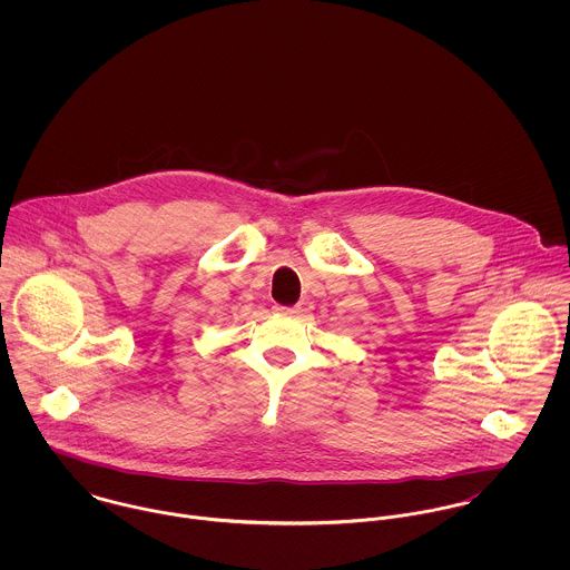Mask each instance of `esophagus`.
<instances>
[{
    "label": "esophagus",
    "mask_w": 570,
    "mask_h": 570,
    "mask_svg": "<svg viewBox=\"0 0 570 570\" xmlns=\"http://www.w3.org/2000/svg\"><path fill=\"white\" fill-rule=\"evenodd\" d=\"M274 312H276V314H283V316H294V314L301 312V307H283V305H276Z\"/></svg>",
    "instance_id": "obj_1"
}]
</instances>
